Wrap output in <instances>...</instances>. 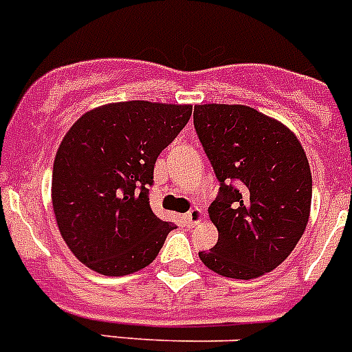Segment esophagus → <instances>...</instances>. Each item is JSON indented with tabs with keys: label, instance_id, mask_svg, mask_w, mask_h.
I'll return each mask as SVG.
<instances>
[{
	"label": "esophagus",
	"instance_id": "34e87169",
	"mask_svg": "<svg viewBox=\"0 0 352 352\" xmlns=\"http://www.w3.org/2000/svg\"><path fill=\"white\" fill-rule=\"evenodd\" d=\"M183 219H185L186 226H188V227H194V226H197V223L203 222L204 211L201 210V208H194V210L188 211V213H186L185 217H183Z\"/></svg>",
	"mask_w": 352,
	"mask_h": 352
}]
</instances>
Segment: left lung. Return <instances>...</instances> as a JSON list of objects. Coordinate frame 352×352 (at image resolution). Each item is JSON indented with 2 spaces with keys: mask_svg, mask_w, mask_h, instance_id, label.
<instances>
[{
  "mask_svg": "<svg viewBox=\"0 0 352 352\" xmlns=\"http://www.w3.org/2000/svg\"><path fill=\"white\" fill-rule=\"evenodd\" d=\"M194 125L220 182L208 208L219 241L199 257L227 278H257L303 236L312 204L309 158L289 126L248 105H195Z\"/></svg>",
  "mask_w": 352,
  "mask_h": 352,
  "instance_id": "8db88e82",
  "label": "left lung"
}]
</instances>
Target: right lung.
I'll return each instance as SVG.
<instances>
[{
	"instance_id": "obj_1",
	"label": "right lung",
	"mask_w": 352,
	"mask_h": 352,
	"mask_svg": "<svg viewBox=\"0 0 352 352\" xmlns=\"http://www.w3.org/2000/svg\"><path fill=\"white\" fill-rule=\"evenodd\" d=\"M192 116V105L130 100L84 113L65 133L52 167V208L72 254L107 276L153 263L176 229L151 211L148 185L162 149Z\"/></svg>"
}]
</instances>
